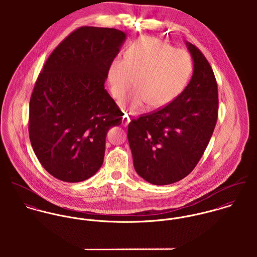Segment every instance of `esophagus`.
<instances>
[{"instance_id":"esophagus-1","label":"esophagus","mask_w":257,"mask_h":257,"mask_svg":"<svg viewBox=\"0 0 257 257\" xmlns=\"http://www.w3.org/2000/svg\"><path fill=\"white\" fill-rule=\"evenodd\" d=\"M130 123V116H128V114H124L123 116H122V121H121V124H122V126H127V124Z\"/></svg>"}]
</instances>
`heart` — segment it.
<instances>
[{
	"label": "heart",
	"mask_w": 257,
	"mask_h": 257,
	"mask_svg": "<svg viewBox=\"0 0 257 257\" xmlns=\"http://www.w3.org/2000/svg\"><path fill=\"white\" fill-rule=\"evenodd\" d=\"M192 73L190 55L179 48L155 38H139L126 49L123 60L113 58L108 67L111 95L121 100L137 88L122 107L130 112L159 109L173 102L185 89Z\"/></svg>",
	"instance_id": "1"
}]
</instances>
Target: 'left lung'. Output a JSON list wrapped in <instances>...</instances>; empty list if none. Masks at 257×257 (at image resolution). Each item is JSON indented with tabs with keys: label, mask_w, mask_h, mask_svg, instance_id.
Returning a JSON list of instances; mask_svg holds the SVG:
<instances>
[{
	"label": "left lung",
	"mask_w": 257,
	"mask_h": 257,
	"mask_svg": "<svg viewBox=\"0 0 257 257\" xmlns=\"http://www.w3.org/2000/svg\"><path fill=\"white\" fill-rule=\"evenodd\" d=\"M193 74L183 92L166 107L128 124L137 173L148 183H175L190 174L208 147L218 118V86L208 60L185 41Z\"/></svg>",
	"instance_id": "8db88e82"
}]
</instances>
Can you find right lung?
<instances>
[{"label": "right lung", "instance_id": "obj_1", "mask_svg": "<svg viewBox=\"0 0 257 257\" xmlns=\"http://www.w3.org/2000/svg\"><path fill=\"white\" fill-rule=\"evenodd\" d=\"M126 34L109 28L82 27L50 54L30 102L32 147L44 169L69 183L101 168L110 127L122 112L105 89L108 67Z\"/></svg>", "mask_w": 257, "mask_h": 257}]
</instances>
